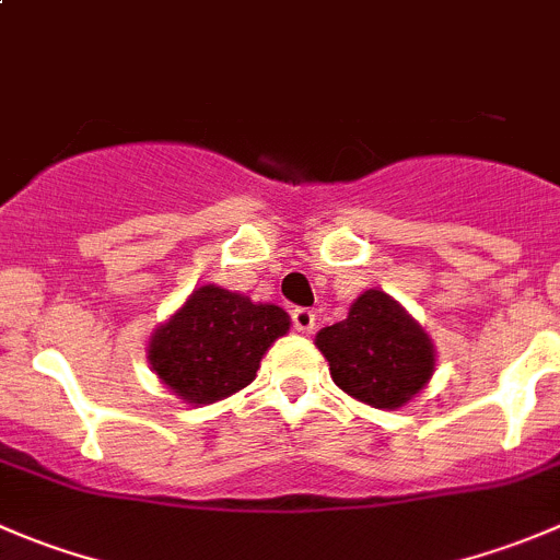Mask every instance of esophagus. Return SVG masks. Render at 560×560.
<instances>
[{"label": "esophagus", "instance_id": "obj_1", "mask_svg": "<svg viewBox=\"0 0 560 560\" xmlns=\"http://www.w3.org/2000/svg\"><path fill=\"white\" fill-rule=\"evenodd\" d=\"M291 318H294V329L302 335H311L313 327H316V313L307 311V307H296Z\"/></svg>", "mask_w": 560, "mask_h": 560}]
</instances>
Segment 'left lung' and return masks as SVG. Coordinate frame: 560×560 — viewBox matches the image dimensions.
Listing matches in <instances>:
<instances>
[{"label":"left lung","mask_w":560,"mask_h":560,"mask_svg":"<svg viewBox=\"0 0 560 560\" xmlns=\"http://www.w3.org/2000/svg\"><path fill=\"white\" fill-rule=\"evenodd\" d=\"M316 346L335 385L376 409L407 407L436 365L425 329L380 289L357 296L343 322L318 329Z\"/></svg>","instance_id":"left-lung-1"}]
</instances>
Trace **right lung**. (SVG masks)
<instances>
[{
	"instance_id": "obj_1",
	"label": "right lung",
	"mask_w": 560,
	"mask_h": 560,
	"mask_svg": "<svg viewBox=\"0 0 560 560\" xmlns=\"http://www.w3.org/2000/svg\"><path fill=\"white\" fill-rule=\"evenodd\" d=\"M291 329L283 307L200 285L148 338V363L186 404H214L255 380L260 357Z\"/></svg>"
}]
</instances>
